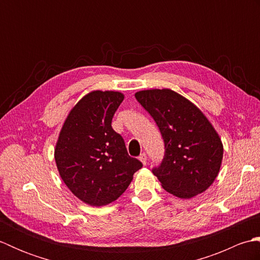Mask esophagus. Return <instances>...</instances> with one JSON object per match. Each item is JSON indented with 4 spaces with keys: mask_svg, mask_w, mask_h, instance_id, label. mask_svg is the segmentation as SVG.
<instances>
[{
    "mask_svg": "<svg viewBox=\"0 0 260 260\" xmlns=\"http://www.w3.org/2000/svg\"><path fill=\"white\" fill-rule=\"evenodd\" d=\"M139 159L143 163V165H146V163H147V156H146L145 153H142L141 155L139 156Z\"/></svg>",
    "mask_w": 260,
    "mask_h": 260,
    "instance_id": "1",
    "label": "esophagus"
}]
</instances>
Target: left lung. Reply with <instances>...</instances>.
Segmentation results:
<instances>
[{
  "mask_svg": "<svg viewBox=\"0 0 260 260\" xmlns=\"http://www.w3.org/2000/svg\"><path fill=\"white\" fill-rule=\"evenodd\" d=\"M135 97L163 137L165 155L153 170L163 189L180 199L206 191L218 176L223 157L221 139L207 116L169 88L141 90Z\"/></svg>",
  "mask_w": 260,
  "mask_h": 260,
  "instance_id": "left-lung-1",
  "label": "left lung"
}]
</instances>
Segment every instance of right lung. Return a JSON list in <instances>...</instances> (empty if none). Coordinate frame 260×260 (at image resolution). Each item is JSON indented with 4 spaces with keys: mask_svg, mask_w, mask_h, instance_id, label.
Wrapping results in <instances>:
<instances>
[{
    "mask_svg": "<svg viewBox=\"0 0 260 260\" xmlns=\"http://www.w3.org/2000/svg\"><path fill=\"white\" fill-rule=\"evenodd\" d=\"M124 93L92 90L70 110L54 147V159L73 194L103 207L123 194L143 164L127 153L112 119Z\"/></svg>",
    "mask_w": 260,
    "mask_h": 260,
    "instance_id": "right-lung-1",
    "label": "right lung"
}]
</instances>
